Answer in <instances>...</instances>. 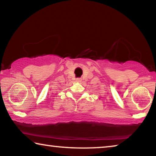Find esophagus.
<instances>
[{
  "instance_id": "34e87169",
  "label": "esophagus",
  "mask_w": 156,
  "mask_h": 156,
  "mask_svg": "<svg viewBox=\"0 0 156 156\" xmlns=\"http://www.w3.org/2000/svg\"><path fill=\"white\" fill-rule=\"evenodd\" d=\"M76 81L78 83H80L81 81H82V79H81L80 78H76Z\"/></svg>"
}]
</instances>
